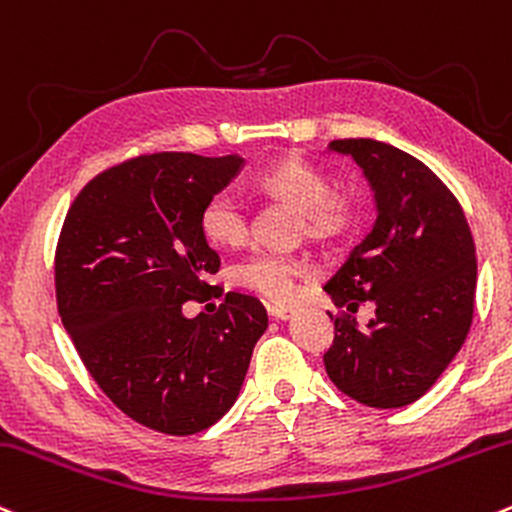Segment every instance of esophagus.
<instances>
[{
  "label": "esophagus",
  "mask_w": 512,
  "mask_h": 512,
  "mask_svg": "<svg viewBox=\"0 0 512 512\" xmlns=\"http://www.w3.org/2000/svg\"><path fill=\"white\" fill-rule=\"evenodd\" d=\"M267 313L272 318H277V320H286V318H291V313H294V308H289V306H279V303H272V306H267Z\"/></svg>",
  "instance_id": "1"
}]
</instances>
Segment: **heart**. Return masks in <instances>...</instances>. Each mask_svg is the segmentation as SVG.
<instances>
[{"instance_id": "1", "label": "heart", "mask_w": 512, "mask_h": 512, "mask_svg": "<svg viewBox=\"0 0 512 512\" xmlns=\"http://www.w3.org/2000/svg\"><path fill=\"white\" fill-rule=\"evenodd\" d=\"M252 187L269 201L299 213L296 230L313 243H335L347 238L362 218L355 196L330 189L328 174L301 157H279L269 162L255 172ZM199 230L209 245L235 250L247 240V218L238 201L228 194H216L201 206ZM308 277L311 265L303 257L272 252H252L233 267L235 284L274 303L294 299L296 284Z\"/></svg>"}]
</instances>
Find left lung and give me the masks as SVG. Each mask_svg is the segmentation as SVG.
<instances>
[{"instance_id": "8db88e82", "label": "left lung", "mask_w": 512, "mask_h": 512, "mask_svg": "<svg viewBox=\"0 0 512 512\" xmlns=\"http://www.w3.org/2000/svg\"><path fill=\"white\" fill-rule=\"evenodd\" d=\"M330 150L362 167L379 213L323 286L340 308L325 372L352 401L403 408L440 379L469 335L474 238L457 196L413 155L372 138L333 140ZM362 302L375 306L364 329L354 318Z\"/></svg>"}]
</instances>
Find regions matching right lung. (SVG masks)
Returning a JSON list of instances; mask_svg holds the SVG:
<instances>
[{
	"mask_svg": "<svg viewBox=\"0 0 512 512\" xmlns=\"http://www.w3.org/2000/svg\"><path fill=\"white\" fill-rule=\"evenodd\" d=\"M243 157L138 155L109 167L72 201L55 247V299L72 345L119 411L165 435H194L228 413L267 311L228 291L209 301L221 257L199 230L201 206Z\"/></svg>",
	"mask_w": 512,
	"mask_h": 512,
	"instance_id": "right-lung-1",
	"label": "right lung"
}]
</instances>
